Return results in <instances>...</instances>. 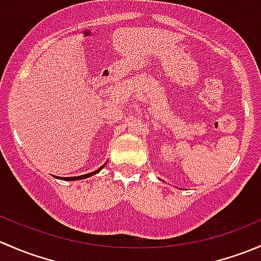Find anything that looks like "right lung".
I'll list each match as a JSON object with an SVG mask.
<instances>
[{"label":"right lung","mask_w":261,"mask_h":261,"mask_svg":"<svg viewBox=\"0 0 261 261\" xmlns=\"http://www.w3.org/2000/svg\"><path fill=\"white\" fill-rule=\"evenodd\" d=\"M105 167V164L102 165L101 168H98V169L97 170H94V172H92V173H88V174H84V175H80V177H67V178H64L65 180H78V179H84V178H89V177H92V175H94V174H97V173L99 172V170L102 169V168Z\"/></svg>","instance_id":"right-lung-1"}]
</instances>
